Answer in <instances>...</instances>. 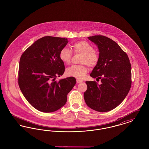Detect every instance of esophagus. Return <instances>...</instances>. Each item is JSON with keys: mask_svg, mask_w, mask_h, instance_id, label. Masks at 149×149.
I'll return each instance as SVG.
<instances>
[{"mask_svg": "<svg viewBox=\"0 0 149 149\" xmlns=\"http://www.w3.org/2000/svg\"><path fill=\"white\" fill-rule=\"evenodd\" d=\"M83 81V80H79V79H77V83L79 84V83H82Z\"/></svg>", "mask_w": 149, "mask_h": 149, "instance_id": "34e87169", "label": "esophagus"}]
</instances>
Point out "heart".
Segmentation results:
<instances>
[{
	"mask_svg": "<svg viewBox=\"0 0 149 149\" xmlns=\"http://www.w3.org/2000/svg\"><path fill=\"white\" fill-rule=\"evenodd\" d=\"M72 48L75 54H80V63L86 64L91 68L94 67L98 62L99 56L97 53L94 51V47L89 43L84 41H80L75 42L72 45ZM59 57L64 64H69L70 63L72 52L66 48L61 49ZM85 64L80 65H72L66 69V74L74 78L81 79L83 78L88 72V68Z\"/></svg>",
	"mask_w": 149,
	"mask_h": 149,
	"instance_id": "obj_1",
	"label": "heart"
}]
</instances>
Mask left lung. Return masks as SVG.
Masks as SVG:
<instances>
[{"label": "left lung", "mask_w": 149, "mask_h": 149, "mask_svg": "<svg viewBox=\"0 0 149 149\" xmlns=\"http://www.w3.org/2000/svg\"><path fill=\"white\" fill-rule=\"evenodd\" d=\"M99 51V60L90 76L101 84L86 81L84 94L86 105L100 112L111 111L126 98L131 85V66L127 55L112 40L104 36L88 37Z\"/></svg>", "instance_id": "obj_1"}]
</instances>
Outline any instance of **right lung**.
<instances>
[{
    "instance_id": "1",
    "label": "right lung",
    "mask_w": 149,
    "mask_h": 149,
    "mask_svg": "<svg viewBox=\"0 0 149 149\" xmlns=\"http://www.w3.org/2000/svg\"><path fill=\"white\" fill-rule=\"evenodd\" d=\"M67 38L46 36L33 43L22 55L18 84L32 106L45 113L53 112L66 104L67 95L76 84L74 77L55 81L65 71L59 54Z\"/></svg>"
}]
</instances>
